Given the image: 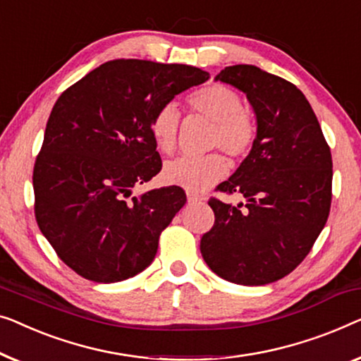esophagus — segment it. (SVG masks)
Listing matches in <instances>:
<instances>
[{
	"label": "esophagus",
	"mask_w": 361,
	"mask_h": 361,
	"mask_svg": "<svg viewBox=\"0 0 361 361\" xmlns=\"http://www.w3.org/2000/svg\"><path fill=\"white\" fill-rule=\"evenodd\" d=\"M187 200H189V203H200L202 198L195 192H187Z\"/></svg>",
	"instance_id": "esophagus-1"
}]
</instances>
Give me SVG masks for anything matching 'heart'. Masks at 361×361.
I'll return each instance as SVG.
<instances>
[{"label": "heart", "mask_w": 361, "mask_h": 361, "mask_svg": "<svg viewBox=\"0 0 361 361\" xmlns=\"http://www.w3.org/2000/svg\"><path fill=\"white\" fill-rule=\"evenodd\" d=\"M187 102L192 111L213 122L212 148H221L233 158H243L249 153L257 128L252 116L243 109V101L236 91L223 85H208L193 91ZM179 125L180 114L174 104H164L156 111L151 118V135L161 153L171 154L176 149ZM226 172L228 161L219 153L200 158L182 156L164 166V179L169 184L198 192L215 184Z\"/></svg>", "instance_id": "obj_1"}]
</instances>
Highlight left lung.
I'll use <instances>...</instances> for the list:
<instances>
[{
    "instance_id": "left-lung-1",
    "label": "left lung",
    "mask_w": 361,
    "mask_h": 361,
    "mask_svg": "<svg viewBox=\"0 0 361 361\" xmlns=\"http://www.w3.org/2000/svg\"><path fill=\"white\" fill-rule=\"evenodd\" d=\"M243 91L257 135L241 166L212 198L215 224L202 236L208 267L231 283L259 286L293 271L310 254L331 212L332 156L310 102L295 85L254 65L226 66L215 78Z\"/></svg>"
}]
</instances>
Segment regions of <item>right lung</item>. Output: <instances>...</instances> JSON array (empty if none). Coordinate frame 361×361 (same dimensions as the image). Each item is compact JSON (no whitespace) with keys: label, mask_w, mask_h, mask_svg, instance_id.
I'll list each match as a JSON object with an SVG mask.
<instances>
[{"label":"right lung","mask_w":361,"mask_h":361,"mask_svg":"<svg viewBox=\"0 0 361 361\" xmlns=\"http://www.w3.org/2000/svg\"><path fill=\"white\" fill-rule=\"evenodd\" d=\"M208 78L195 66L112 60L55 102L34 166L35 219L82 279L116 283L153 262L161 231L187 198L177 185L132 195L163 168L151 118Z\"/></svg>","instance_id":"add662e5"}]
</instances>
